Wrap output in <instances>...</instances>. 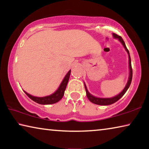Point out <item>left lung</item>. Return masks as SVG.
Segmentation results:
<instances>
[{"instance_id":"8db88e82","label":"left lung","mask_w":149,"mask_h":149,"mask_svg":"<svg viewBox=\"0 0 149 149\" xmlns=\"http://www.w3.org/2000/svg\"><path fill=\"white\" fill-rule=\"evenodd\" d=\"M113 36H114V38H116L118 39V40L121 42V43L123 45V47L125 48V49L126 51H127L128 55H129V68H130V76H129V79H128V81L127 83V84H126L125 87L124 89H123V91L122 92H121L119 95H118L116 96H115L114 97H112V98H98V97H95L94 96H93L91 94H90L88 91V90L87 89V87L85 84H84L85 85V91H86V95H87V97L88 98V99H89L91 102L94 103V104H99V105H110V104H112L113 103L116 102V101H118V100L122 98L123 95L125 94L127 91V90L128 89V88L130 87V85H131V83H132V75H133V71H132V62H131V58H130V52H129V50L127 49V47L125 46V44L124 41H123V39L119 35H116V33H113Z\"/></svg>"}]
</instances>
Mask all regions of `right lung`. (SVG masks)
<instances>
[{
  "instance_id": "1",
  "label": "right lung",
  "mask_w": 149,
  "mask_h": 149,
  "mask_svg": "<svg viewBox=\"0 0 149 149\" xmlns=\"http://www.w3.org/2000/svg\"><path fill=\"white\" fill-rule=\"evenodd\" d=\"M70 73H71V70L68 72V74L65 75L64 77V79L61 83V84L58 87L55 93L53 94L50 95L49 96H46V97H34V96H32L29 95V93H27L24 91V92L28 96V97L31 99V100H33L35 102L39 103L40 104H54V103H56L58 102L60 100L62 99L63 96L64 95V91L65 90V88H66L67 84L68 83Z\"/></svg>"
}]
</instances>
